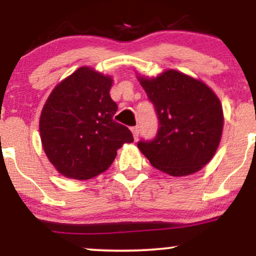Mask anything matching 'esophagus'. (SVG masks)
<instances>
[{
  "instance_id": "esophagus-1",
  "label": "esophagus",
  "mask_w": 256,
  "mask_h": 256,
  "mask_svg": "<svg viewBox=\"0 0 256 256\" xmlns=\"http://www.w3.org/2000/svg\"><path fill=\"white\" fill-rule=\"evenodd\" d=\"M131 131H132V134H134V140H137L138 136H140V130H138V128H132Z\"/></svg>"
}]
</instances>
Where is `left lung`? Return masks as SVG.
Instances as JSON below:
<instances>
[{"instance_id":"1","label":"left lung","mask_w":256,"mask_h":256,"mask_svg":"<svg viewBox=\"0 0 256 256\" xmlns=\"http://www.w3.org/2000/svg\"><path fill=\"white\" fill-rule=\"evenodd\" d=\"M137 79L155 106L158 134L137 144L155 168L184 177L204 168L216 154L224 128L222 106L201 79L176 70Z\"/></svg>"}]
</instances>
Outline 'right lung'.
<instances>
[{"instance_id": "right-lung-1", "label": "right lung", "mask_w": 256, "mask_h": 256, "mask_svg": "<svg viewBox=\"0 0 256 256\" xmlns=\"http://www.w3.org/2000/svg\"><path fill=\"white\" fill-rule=\"evenodd\" d=\"M113 78L91 67L58 83L40 116V136L50 164L66 178L88 180L104 173L131 131L114 122L118 106L110 98Z\"/></svg>"}]
</instances>
